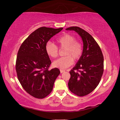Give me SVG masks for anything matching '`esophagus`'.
Segmentation results:
<instances>
[{
  "label": "esophagus",
  "mask_w": 120,
  "mask_h": 120,
  "mask_svg": "<svg viewBox=\"0 0 120 120\" xmlns=\"http://www.w3.org/2000/svg\"><path fill=\"white\" fill-rule=\"evenodd\" d=\"M60 72H61V73H63V72H65V70H64L60 69Z\"/></svg>",
  "instance_id": "1"
}]
</instances>
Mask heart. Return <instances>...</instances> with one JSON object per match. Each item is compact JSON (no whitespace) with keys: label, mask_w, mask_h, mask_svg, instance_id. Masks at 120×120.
<instances>
[{"label":"heart","mask_w":120,"mask_h":120,"mask_svg":"<svg viewBox=\"0 0 120 120\" xmlns=\"http://www.w3.org/2000/svg\"><path fill=\"white\" fill-rule=\"evenodd\" d=\"M56 41L59 48H65L64 53L65 56L54 61L53 63L54 67L64 69L71 66L74 59L76 61L80 59L83 53V46L80 42L76 41L75 36L64 34L59 37ZM45 49L46 54L50 57L55 58L58 56L59 48L52 42H48L46 44Z\"/></svg>","instance_id":"heart-1"}]
</instances>
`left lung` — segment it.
<instances>
[{
	"instance_id": "obj_1",
	"label": "left lung",
	"mask_w": 120,
	"mask_h": 120,
	"mask_svg": "<svg viewBox=\"0 0 120 120\" xmlns=\"http://www.w3.org/2000/svg\"><path fill=\"white\" fill-rule=\"evenodd\" d=\"M66 30L76 32L83 41L82 56L69 72L68 87L77 96H84L92 92L100 82L104 71V57L98 43L88 32L77 26Z\"/></svg>"
}]
</instances>
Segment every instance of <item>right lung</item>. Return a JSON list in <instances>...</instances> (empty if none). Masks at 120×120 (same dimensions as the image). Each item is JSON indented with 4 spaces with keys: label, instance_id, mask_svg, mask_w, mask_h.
<instances>
[{
    "label": "right lung",
    "instance_id": "obj_1",
    "mask_svg": "<svg viewBox=\"0 0 120 120\" xmlns=\"http://www.w3.org/2000/svg\"><path fill=\"white\" fill-rule=\"evenodd\" d=\"M63 28L41 27L30 34L21 44L16 61L18 79L26 92L38 99L52 92L59 69L49 70L51 61L45 52V45Z\"/></svg>",
    "mask_w": 120,
    "mask_h": 120
}]
</instances>
